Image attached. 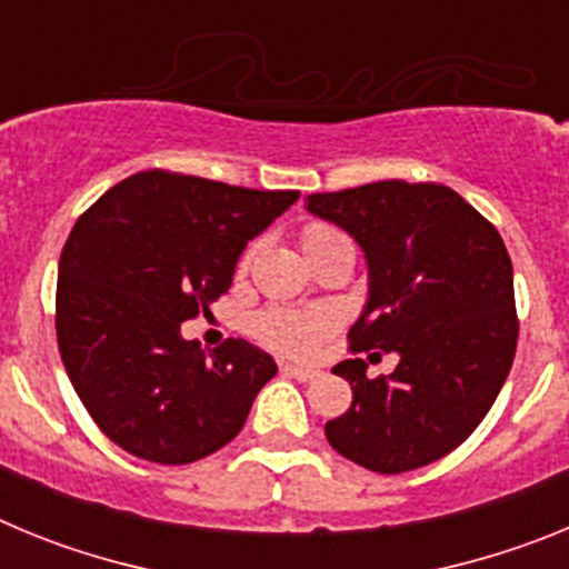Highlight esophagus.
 Instances as JSON below:
<instances>
[{
	"mask_svg": "<svg viewBox=\"0 0 569 569\" xmlns=\"http://www.w3.org/2000/svg\"><path fill=\"white\" fill-rule=\"evenodd\" d=\"M281 370H284V376H290V379H299V381H313L316 376H319V370H316V367H301V365H284Z\"/></svg>",
	"mask_w": 569,
	"mask_h": 569,
	"instance_id": "esophagus-1",
	"label": "esophagus"
}]
</instances>
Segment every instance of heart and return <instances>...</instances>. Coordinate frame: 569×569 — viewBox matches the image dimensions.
Wrapping results in <instances>:
<instances>
[{"label": "heart", "mask_w": 569, "mask_h": 569, "mask_svg": "<svg viewBox=\"0 0 569 569\" xmlns=\"http://www.w3.org/2000/svg\"><path fill=\"white\" fill-rule=\"evenodd\" d=\"M341 236L339 230L328 224H310L305 230V244L310 241L330 239ZM244 264V261H241ZM333 330V316L328 310H288V308H270L256 316L253 333L259 341L288 356H308L325 336Z\"/></svg>", "instance_id": "obj_1"}]
</instances>
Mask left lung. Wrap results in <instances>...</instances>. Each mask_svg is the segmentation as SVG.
<instances>
[{
  "instance_id": "obj_1",
  "label": "left lung",
  "mask_w": 569,
  "mask_h": 569,
  "mask_svg": "<svg viewBox=\"0 0 569 569\" xmlns=\"http://www.w3.org/2000/svg\"><path fill=\"white\" fill-rule=\"evenodd\" d=\"M308 210L365 250L370 284L350 350L399 356L379 379H367L365 359L333 367L353 405L325 425L330 447L385 476L439 461L479 427L516 356L512 261L499 230L436 182L313 193Z\"/></svg>"
}]
</instances>
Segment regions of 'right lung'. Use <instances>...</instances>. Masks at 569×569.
Listing matches in <instances>:
<instances>
[{
    "label": "right lung",
    "mask_w": 569,
    "mask_h": 569,
    "mask_svg": "<svg viewBox=\"0 0 569 569\" xmlns=\"http://www.w3.org/2000/svg\"><path fill=\"white\" fill-rule=\"evenodd\" d=\"M299 199L142 170L99 196L64 241L57 339L70 385L113 445L190 465L233 441L276 361L244 339L204 356L182 321L228 293L236 261Z\"/></svg>",
    "instance_id": "1"
}]
</instances>
